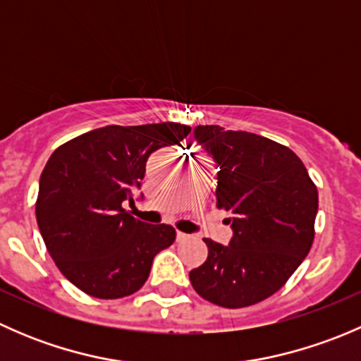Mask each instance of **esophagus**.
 Returning a JSON list of instances; mask_svg holds the SVG:
<instances>
[{"label":"esophagus","mask_w":361,"mask_h":361,"mask_svg":"<svg viewBox=\"0 0 361 361\" xmlns=\"http://www.w3.org/2000/svg\"><path fill=\"white\" fill-rule=\"evenodd\" d=\"M176 239H178V243H181V241H187V239H190V235L185 234V232L178 231V232H176Z\"/></svg>","instance_id":"34e87169"}]
</instances>
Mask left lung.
Here are the masks:
<instances>
[{
  "label": "left lung",
  "mask_w": 361,
  "mask_h": 361,
  "mask_svg": "<svg viewBox=\"0 0 361 361\" xmlns=\"http://www.w3.org/2000/svg\"><path fill=\"white\" fill-rule=\"evenodd\" d=\"M194 137L216 164V206L232 235L227 246L204 239L206 262L190 271L194 290L238 309L278 292L311 250L318 190L290 148L246 130L197 126Z\"/></svg>",
  "instance_id": "1"
}]
</instances>
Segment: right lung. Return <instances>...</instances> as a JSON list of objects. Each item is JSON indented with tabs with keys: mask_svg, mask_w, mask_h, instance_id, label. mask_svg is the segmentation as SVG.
<instances>
[{
	"mask_svg": "<svg viewBox=\"0 0 361 361\" xmlns=\"http://www.w3.org/2000/svg\"><path fill=\"white\" fill-rule=\"evenodd\" d=\"M190 127L173 122L106 126L61 145L39 178L36 221L64 278L96 298H122L145 285L155 255L176 239L171 225L136 220L147 160L178 145Z\"/></svg>",
	"mask_w": 361,
	"mask_h": 361,
	"instance_id": "add662e5",
	"label": "right lung"
}]
</instances>
